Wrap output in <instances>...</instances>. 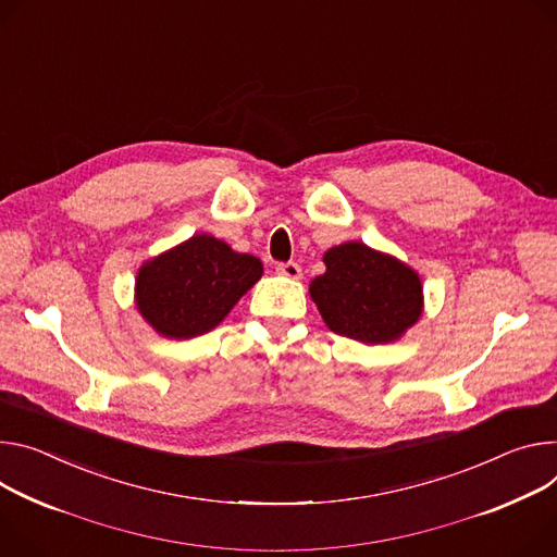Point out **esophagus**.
<instances>
[{"mask_svg": "<svg viewBox=\"0 0 557 557\" xmlns=\"http://www.w3.org/2000/svg\"><path fill=\"white\" fill-rule=\"evenodd\" d=\"M275 271H277L280 275L288 277V280H299V277H301V269H299V264H295V262L277 264V267H275Z\"/></svg>", "mask_w": 557, "mask_h": 557, "instance_id": "34e87169", "label": "esophagus"}]
</instances>
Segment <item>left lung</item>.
<instances>
[{"instance_id": "8db88e82", "label": "left lung", "mask_w": 557, "mask_h": 557, "mask_svg": "<svg viewBox=\"0 0 557 557\" xmlns=\"http://www.w3.org/2000/svg\"><path fill=\"white\" fill-rule=\"evenodd\" d=\"M326 271L309 284L324 324L362 344H388L407 335L424 311L416 269L364 242H344L322 258Z\"/></svg>"}]
</instances>
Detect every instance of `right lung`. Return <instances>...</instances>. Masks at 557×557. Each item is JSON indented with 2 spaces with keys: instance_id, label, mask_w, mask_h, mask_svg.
<instances>
[{
  "instance_id": "add662e5",
  "label": "right lung",
  "mask_w": 557,
  "mask_h": 557,
  "mask_svg": "<svg viewBox=\"0 0 557 557\" xmlns=\"http://www.w3.org/2000/svg\"><path fill=\"white\" fill-rule=\"evenodd\" d=\"M262 273L256 256L195 233L139 267L135 307L158 335L190 339L213 331Z\"/></svg>"
}]
</instances>
